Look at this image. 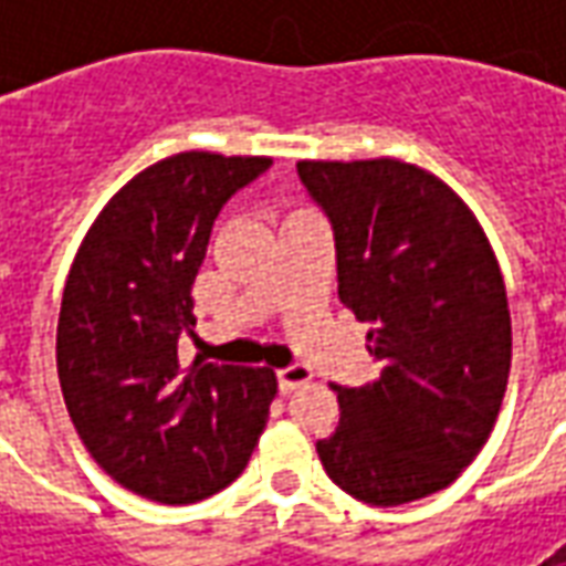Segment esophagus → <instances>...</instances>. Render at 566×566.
<instances>
[{"label": "esophagus", "mask_w": 566, "mask_h": 566, "mask_svg": "<svg viewBox=\"0 0 566 566\" xmlns=\"http://www.w3.org/2000/svg\"><path fill=\"white\" fill-rule=\"evenodd\" d=\"M312 381V369L303 367V364H291V367L279 369V391L291 394L296 391L300 385H308Z\"/></svg>", "instance_id": "obj_1"}]
</instances>
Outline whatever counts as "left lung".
<instances>
[{
	"mask_svg": "<svg viewBox=\"0 0 566 566\" xmlns=\"http://www.w3.org/2000/svg\"><path fill=\"white\" fill-rule=\"evenodd\" d=\"M331 218L339 300L369 324L381 364L336 388L339 424L318 439L345 494L400 506L451 485L497 421L512 360L506 284L485 230L446 181L412 163L300 160Z\"/></svg>",
	"mask_w": 566,
	"mask_h": 566,
	"instance_id": "8db88e82",
	"label": "left lung"
}]
</instances>
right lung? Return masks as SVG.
I'll use <instances>...</instances> for the list:
<instances>
[{
  "label": "right lung",
  "mask_w": 566,
  "mask_h": 566,
  "mask_svg": "<svg viewBox=\"0 0 566 566\" xmlns=\"http://www.w3.org/2000/svg\"><path fill=\"white\" fill-rule=\"evenodd\" d=\"M270 157L185 150L117 190L84 235L63 287L56 373L69 418L105 473L166 506L197 503L245 470L266 427L275 373L190 367L197 279L223 202Z\"/></svg>",
  "instance_id": "1"
}]
</instances>
